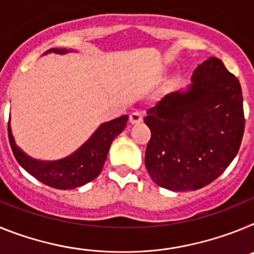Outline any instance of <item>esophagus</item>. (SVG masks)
<instances>
[{
	"mask_svg": "<svg viewBox=\"0 0 254 254\" xmlns=\"http://www.w3.org/2000/svg\"><path fill=\"white\" fill-rule=\"evenodd\" d=\"M143 120V116L142 113H140V112H133V113L129 116V122L132 123V125H137V123H141Z\"/></svg>",
	"mask_w": 254,
	"mask_h": 254,
	"instance_id": "esophagus-1",
	"label": "esophagus"
}]
</instances>
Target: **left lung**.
I'll use <instances>...</instances> for the list:
<instances>
[{
  "label": "left lung",
  "instance_id": "8db88e82",
  "mask_svg": "<svg viewBox=\"0 0 254 254\" xmlns=\"http://www.w3.org/2000/svg\"><path fill=\"white\" fill-rule=\"evenodd\" d=\"M187 89L147 111L145 165L158 186L176 192L210 185L230 165L244 133L239 80L219 58L197 66Z\"/></svg>",
  "mask_w": 254,
  "mask_h": 254
}]
</instances>
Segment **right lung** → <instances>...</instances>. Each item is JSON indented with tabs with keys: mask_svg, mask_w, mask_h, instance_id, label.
<instances>
[{
	"mask_svg": "<svg viewBox=\"0 0 254 254\" xmlns=\"http://www.w3.org/2000/svg\"><path fill=\"white\" fill-rule=\"evenodd\" d=\"M72 49L52 48L47 53L66 55ZM128 116L118 117L116 120L102 123L90 138L84 142L75 152L60 160H38L31 158L16 145L13 138L11 125L8 122V141L17 163L29 174L38 181L57 188V190H73L86 185L99 176L108 156V151L114 138L125 129Z\"/></svg>",
	"mask_w": 254,
	"mask_h": 254,
	"instance_id": "obj_1",
	"label": "right lung"
}]
</instances>
